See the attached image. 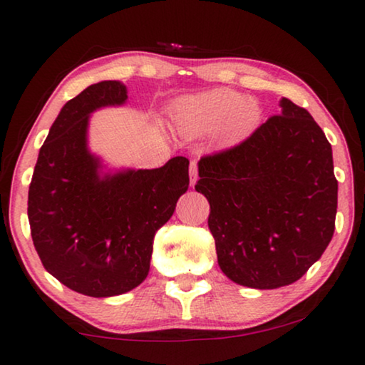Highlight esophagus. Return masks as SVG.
Masks as SVG:
<instances>
[{"instance_id":"1","label":"esophagus","mask_w":365,"mask_h":365,"mask_svg":"<svg viewBox=\"0 0 365 365\" xmlns=\"http://www.w3.org/2000/svg\"><path fill=\"white\" fill-rule=\"evenodd\" d=\"M189 179H191V186L194 187V184L197 181V163L192 161L189 164Z\"/></svg>"}]
</instances>
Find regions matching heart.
I'll use <instances>...</instances> for the list:
<instances>
[{
	"mask_svg": "<svg viewBox=\"0 0 365 365\" xmlns=\"http://www.w3.org/2000/svg\"><path fill=\"white\" fill-rule=\"evenodd\" d=\"M257 101L232 89L194 94L174 106V123L184 133L197 134L219 128L222 136L237 138L249 134L261 123Z\"/></svg>",
	"mask_w": 365,
	"mask_h": 365,
	"instance_id": "heart-1",
	"label": "heart"
}]
</instances>
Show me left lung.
<instances>
[{"instance_id":"1","label":"left lung","mask_w":365,"mask_h":365,"mask_svg":"<svg viewBox=\"0 0 365 365\" xmlns=\"http://www.w3.org/2000/svg\"><path fill=\"white\" fill-rule=\"evenodd\" d=\"M236 146L199 161L196 191L207 197L217 262L252 289L296 282L322 256L336 229L332 148L291 99Z\"/></svg>"}]
</instances>
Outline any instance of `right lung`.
<instances>
[{"label": "right lung", "mask_w": 365, "mask_h": 365, "mask_svg": "<svg viewBox=\"0 0 365 365\" xmlns=\"http://www.w3.org/2000/svg\"><path fill=\"white\" fill-rule=\"evenodd\" d=\"M118 81L91 84L64 104L39 149L28 192L33 244L44 269L91 297L119 296L149 272L154 234L189 186V159L99 178L88 153L89 113L126 101Z\"/></svg>", "instance_id": "right-lung-1"}]
</instances>
